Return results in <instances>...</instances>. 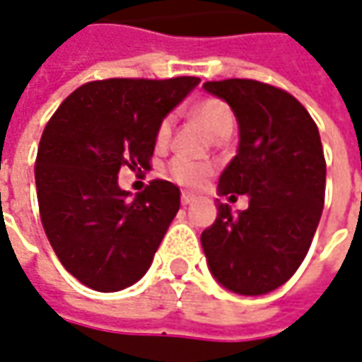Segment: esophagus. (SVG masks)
Instances as JSON below:
<instances>
[{"mask_svg":"<svg viewBox=\"0 0 362 362\" xmlns=\"http://www.w3.org/2000/svg\"><path fill=\"white\" fill-rule=\"evenodd\" d=\"M193 201H194V194L187 193V191H183V193H181V204H191Z\"/></svg>","mask_w":362,"mask_h":362,"instance_id":"obj_1","label":"esophagus"}]
</instances>
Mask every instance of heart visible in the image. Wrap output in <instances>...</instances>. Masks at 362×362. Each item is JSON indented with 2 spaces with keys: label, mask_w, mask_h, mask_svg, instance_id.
I'll return each mask as SVG.
<instances>
[{
  "label": "heart",
  "mask_w": 362,
  "mask_h": 362,
  "mask_svg": "<svg viewBox=\"0 0 362 362\" xmlns=\"http://www.w3.org/2000/svg\"><path fill=\"white\" fill-rule=\"evenodd\" d=\"M194 117L216 138H228L234 130V112L230 109V105L216 97H209L197 105ZM171 134H173V117L168 115L160 120V124L156 128V146L165 148L171 140ZM210 171L212 168L209 163H199L185 156H175L165 165V173L169 179L185 187H199L210 175Z\"/></svg>",
  "instance_id": "obj_1"
}]
</instances>
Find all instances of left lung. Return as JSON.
<instances>
[{"instance_id": "8db88e82", "label": "left lung", "mask_w": 362, "mask_h": 362, "mask_svg": "<svg viewBox=\"0 0 362 362\" xmlns=\"http://www.w3.org/2000/svg\"><path fill=\"white\" fill-rule=\"evenodd\" d=\"M240 124V146L222 171V194L250 197L238 214L218 202L201 234L210 273L228 291L257 296L291 279L310 250L324 210L325 158L320 132L296 97L255 79L206 81ZM234 197V194H232Z\"/></svg>"}]
</instances>
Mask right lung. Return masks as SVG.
Wrapping results in <instances>:
<instances>
[{"label":"right lung","mask_w":362,"mask_h":362,"mask_svg":"<svg viewBox=\"0 0 362 362\" xmlns=\"http://www.w3.org/2000/svg\"><path fill=\"white\" fill-rule=\"evenodd\" d=\"M199 78H112L78 87L48 120L35 179L46 238L66 271L89 288L117 292L146 275L179 189L153 179L128 199L120 168L150 169L160 120Z\"/></svg>","instance_id":"obj_1"}]
</instances>
